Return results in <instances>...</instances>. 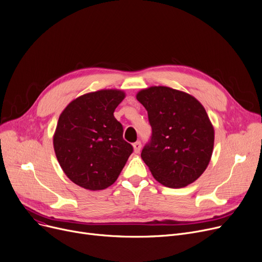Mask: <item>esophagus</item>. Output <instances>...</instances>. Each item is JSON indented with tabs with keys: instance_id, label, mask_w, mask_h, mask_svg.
I'll return each instance as SVG.
<instances>
[{
	"instance_id": "obj_1",
	"label": "esophagus",
	"mask_w": 262,
	"mask_h": 262,
	"mask_svg": "<svg viewBox=\"0 0 262 262\" xmlns=\"http://www.w3.org/2000/svg\"><path fill=\"white\" fill-rule=\"evenodd\" d=\"M133 146H134V152H135L136 154L140 153V149H141V142H140V141L135 142V143L133 144Z\"/></svg>"
}]
</instances>
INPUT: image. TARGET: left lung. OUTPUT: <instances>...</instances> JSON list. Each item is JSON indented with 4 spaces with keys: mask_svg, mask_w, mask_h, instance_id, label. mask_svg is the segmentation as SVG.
<instances>
[{
    "mask_svg": "<svg viewBox=\"0 0 262 262\" xmlns=\"http://www.w3.org/2000/svg\"><path fill=\"white\" fill-rule=\"evenodd\" d=\"M146 109L152 136L141 157L157 182L183 188L195 182L210 161L214 130L203 105L193 96L155 86L137 93Z\"/></svg>",
    "mask_w": 262,
    "mask_h": 262,
    "instance_id": "obj_1",
    "label": "left lung"
}]
</instances>
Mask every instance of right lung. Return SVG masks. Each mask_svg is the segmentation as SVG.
I'll use <instances>...</instances> for the list:
<instances>
[{
  "instance_id": "right-lung-1",
  "label": "right lung",
  "mask_w": 262,
  "mask_h": 262,
  "mask_svg": "<svg viewBox=\"0 0 262 262\" xmlns=\"http://www.w3.org/2000/svg\"><path fill=\"white\" fill-rule=\"evenodd\" d=\"M124 98L125 93L116 89L90 92L59 116L54 150L62 171L77 186L92 191L112 186L133 153L114 116Z\"/></svg>"
}]
</instances>
